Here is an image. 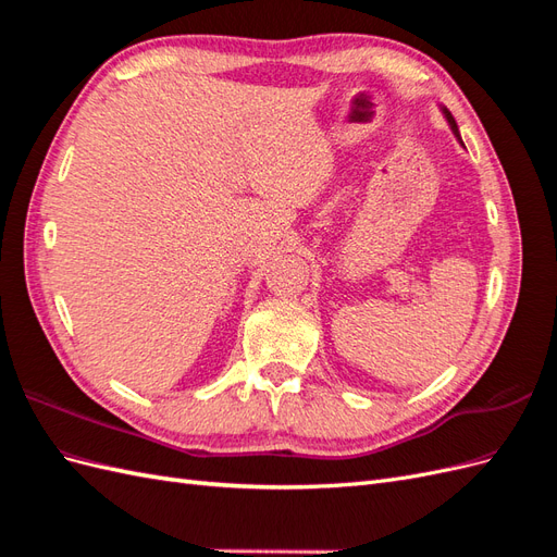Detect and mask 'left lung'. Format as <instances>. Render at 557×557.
I'll list each match as a JSON object with an SVG mask.
<instances>
[{
    "mask_svg": "<svg viewBox=\"0 0 557 557\" xmlns=\"http://www.w3.org/2000/svg\"><path fill=\"white\" fill-rule=\"evenodd\" d=\"M442 111H444V115H446V121H448V125H450L453 134H455V137H458V141L462 144V139H460V129H458V123H455V117L450 115V111H448L446 107H442ZM462 146H465V144H462Z\"/></svg>",
    "mask_w": 557,
    "mask_h": 557,
    "instance_id": "left-lung-1",
    "label": "left lung"
}]
</instances>
